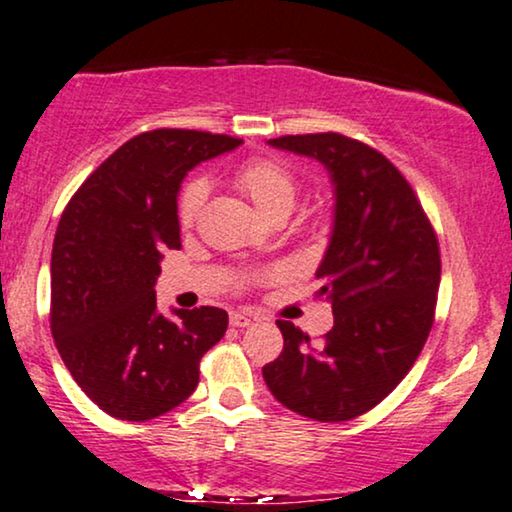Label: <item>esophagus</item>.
Masks as SVG:
<instances>
[{
	"instance_id": "esophagus-1",
	"label": "esophagus",
	"mask_w": 512,
	"mask_h": 512,
	"mask_svg": "<svg viewBox=\"0 0 512 512\" xmlns=\"http://www.w3.org/2000/svg\"><path fill=\"white\" fill-rule=\"evenodd\" d=\"M253 318H250L248 313H241V311H232L229 313V325L232 327H248Z\"/></svg>"
}]
</instances>
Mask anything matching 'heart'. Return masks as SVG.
<instances>
[{
	"label": "heart",
	"instance_id": "b5f03b06",
	"mask_svg": "<svg viewBox=\"0 0 512 512\" xmlns=\"http://www.w3.org/2000/svg\"><path fill=\"white\" fill-rule=\"evenodd\" d=\"M232 181L264 215L290 211L297 197V174L280 157H248L232 171ZM208 197V181L194 176L183 185L178 194V220L181 225H192L201 213Z\"/></svg>",
	"mask_w": 512,
	"mask_h": 512
}]
</instances>
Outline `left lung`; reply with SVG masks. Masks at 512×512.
I'll use <instances>...</instances> for the list:
<instances>
[{
  "instance_id": "1",
  "label": "left lung",
  "mask_w": 512,
  "mask_h": 512,
  "mask_svg": "<svg viewBox=\"0 0 512 512\" xmlns=\"http://www.w3.org/2000/svg\"><path fill=\"white\" fill-rule=\"evenodd\" d=\"M273 148L313 157L336 192L334 232L315 276L334 313L318 345L278 320L285 345L262 373L273 397L318 422L378 406L424 348L434 325L441 250L413 187L376 148L336 132L290 134Z\"/></svg>"
}]
</instances>
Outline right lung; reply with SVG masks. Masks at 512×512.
I'll return each mask as SVG.
<instances>
[{
  "mask_svg": "<svg viewBox=\"0 0 512 512\" xmlns=\"http://www.w3.org/2000/svg\"><path fill=\"white\" fill-rule=\"evenodd\" d=\"M241 139L153 129L115 150L64 208L50 257V331L78 387L104 413L143 422L199 383V362L227 331L222 308L157 313L164 248H181L176 194L194 164Z\"/></svg>",
  "mask_w": 512,
  "mask_h": 512,
  "instance_id": "1",
  "label": "right lung"
}]
</instances>
